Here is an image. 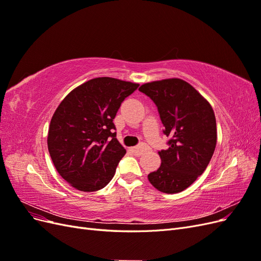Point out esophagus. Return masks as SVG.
<instances>
[{
	"label": "esophagus",
	"mask_w": 261,
	"mask_h": 261,
	"mask_svg": "<svg viewBox=\"0 0 261 261\" xmlns=\"http://www.w3.org/2000/svg\"><path fill=\"white\" fill-rule=\"evenodd\" d=\"M148 149V147L145 145V144H141L140 146H137V147H133L132 148V151L135 153L136 155H141L143 154L146 150Z\"/></svg>",
	"instance_id": "1"
}]
</instances>
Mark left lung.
Listing matches in <instances>:
<instances>
[{"label": "left lung", "mask_w": 261, "mask_h": 261, "mask_svg": "<svg viewBox=\"0 0 261 261\" xmlns=\"http://www.w3.org/2000/svg\"><path fill=\"white\" fill-rule=\"evenodd\" d=\"M139 91L154 102L163 134L170 137L169 148L159 151L160 168L148 179L162 193L183 192L207 169L215 152V112L192 85L179 78L147 83Z\"/></svg>", "instance_id": "left-lung-1"}]
</instances>
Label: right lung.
Wrapping results in <instances>:
<instances>
[{"mask_svg":"<svg viewBox=\"0 0 261 261\" xmlns=\"http://www.w3.org/2000/svg\"><path fill=\"white\" fill-rule=\"evenodd\" d=\"M138 84L93 78L70 91L51 118L48 149L59 174L82 192L106 187L126 150L116 139L114 117Z\"/></svg>","mask_w":261,"mask_h":261,"instance_id":"1","label":"right lung"}]
</instances>
